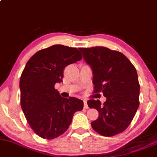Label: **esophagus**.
I'll return each mask as SVG.
<instances>
[{
  "label": "esophagus",
  "mask_w": 157,
  "mask_h": 157,
  "mask_svg": "<svg viewBox=\"0 0 157 157\" xmlns=\"http://www.w3.org/2000/svg\"><path fill=\"white\" fill-rule=\"evenodd\" d=\"M83 103H84V108L85 109H88V104H87V101L86 99L83 100Z\"/></svg>",
  "instance_id": "34e87169"
}]
</instances>
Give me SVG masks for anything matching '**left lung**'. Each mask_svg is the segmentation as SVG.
<instances>
[{"mask_svg": "<svg viewBox=\"0 0 157 157\" xmlns=\"http://www.w3.org/2000/svg\"><path fill=\"white\" fill-rule=\"evenodd\" d=\"M93 70V93H102L105 102L90 99V108L99 117L91 122L94 131L105 137L123 132L135 116L140 105V84L137 71L121 52L105 47L79 48Z\"/></svg>", "mask_w": 157, "mask_h": 157, "instance_id": "obj_1", "label": "left lung"}]
</instances>
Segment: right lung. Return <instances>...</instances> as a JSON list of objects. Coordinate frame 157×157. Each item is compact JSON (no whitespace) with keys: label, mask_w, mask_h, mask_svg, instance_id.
Masks as SVG:
<instances>
[{"label":"right lung","mask_w":157,"mask_h":157,"mask_svg":"<svg viewBox=\"0 0 157 157\" xmlns=\"http://www.w3.org/2000/svg\"><path fill=\"white\" fill-rule=\"evenodd\" d=\"M82 56L76 48L55 44L38 51L28 60L20 77V104L26 120L39 137L52 140L68 129L83 101L60 96L55 88L63 70Z\"/></svg>","instance_id":"1"}]
</instances>
